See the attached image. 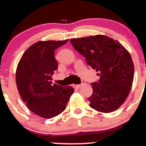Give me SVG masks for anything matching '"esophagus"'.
I'll list each match as a JSON object with an SVG mask.
<instances>
[{"label": "esophagus", "instance_id": "obj_1", "mask_svg": "<svg viewBox=\"0 0 146 146\" xmlns=\"http://www.w3.org/2000/svg\"><path fill=\"white\" fill-rule=\"evenodd\" d=\"M80 86H81V84H73V88H76V89H78V88H80Z\"/></svg>", "mask_w": 146, "mask_h": 146}]
</instances>
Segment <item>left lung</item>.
<instances>
[{"label":"left lung","mask_w":146,"mask_h":146,"mask_svg":"<svg viewBox=\"0 0 146 146\" xmlns=\"http://www.w3.org/2000/svg\"><path fill=\"white\" fill-rule=\"evenodd\" d=\"M73 46L98 72V82L90 84V106L101 113L118 109L128 98L134 78L129 52L118 41L104 35L70 40Z\"/></svg>","instance_id":"obj_1"}]
</instances>
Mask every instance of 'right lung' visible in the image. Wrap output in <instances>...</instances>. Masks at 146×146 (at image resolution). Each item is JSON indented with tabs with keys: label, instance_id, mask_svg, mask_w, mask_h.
<instances>
[{
	"label": "right lung",
	"instance_id": "right-lung-1",
	"mask_svg": "<svg viewBox=\"0 0 146 146\" xmlns=\"http://www.w3.org/2000/svg\"><path fill=\"white\" fill-rule=\"evenodd\" d=\"M68 40L38 42L25 51L18 64L16 80L22 100L31 112L43 118L62 113L74 92L71 86L51 82L58 66L55 50Z\"/></svg>",
	"mask_w": 146,
	"mask_h": 146
}]
</instances>
